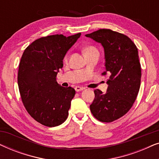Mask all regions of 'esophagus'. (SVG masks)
I'll return each mask as SVG.
<instances>
[{
	"mask_svg": "<svg viewBox=\"0 0 159 159\" xmlns=\"http://www.w3.org/2000/svg\"><path fill=\"white\" fill-rule=\"evenodd\" d=\"M75 90L77 91V92H80V91H81V90H84V88L83 87H80V86H76L75 88Z\"/></svg>",
	"mask_w": 159,
	"mask_h": 159,
	"instance_id": "34e87169",
	"label": "esophagus"
}]
</instances>
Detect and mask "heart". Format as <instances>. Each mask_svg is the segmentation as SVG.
<instances>
[{"instance_id":"heart-1","label":"heart","mask_w":159,"mask_h":159,"mask_svg":"<svg viewBox=\"0 0 159 159\" xmlns=\"http://www.w3.org/2000/svg\"><path fill=\"white\" fill-rule=\"evenodd\" d=\"M98 53V49L94 46L90 45V46L87 47L86 48L84 49V54H85V55L86 54H90V53ZM67 58H68V56L66 55V56H65V60H66Z\"/></svg>"}]
</instances>
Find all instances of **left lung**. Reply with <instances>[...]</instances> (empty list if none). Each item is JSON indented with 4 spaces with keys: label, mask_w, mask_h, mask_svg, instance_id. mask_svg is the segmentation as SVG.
Returning a JSON list of instances; mask_svg holds the SVG:
<instances>
[{
    "label": "left lung",
    "mask_w": 159,
    "mask_h": 159,
    "mask_svg": "<svg viewBox=\"0 0 159 159\" xmlns=\"http://www.w3.org/2000/svg\"><path fill=\"white\" fill-rule=\"evenodd\" d=\"M101 43L105 52L108 77L107 92L94 90L95 100L90 106L93 116L102 122H112L129 111L140 87L141 66L138 48L125 34L101 29L85 35Z\"/></svg>",
    "instance_id": "8db88e82"
}]
</instances>
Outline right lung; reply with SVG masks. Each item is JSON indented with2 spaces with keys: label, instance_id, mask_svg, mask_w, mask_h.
<instances>
[{
  "label": "right lung",
  "instance_id": "right-lung-1",
  "mask_svg": "<svg viewBox=\"0 0 159 159\" xmlns=\"http://www.w3.org/2000/svg\"><path fill=\"white\" fill-rule=\"evenodd\" d=\"M80 35L43 37L27 46L21 58L18 86L21 101L28 114L46 127L61 125L68 117L75 90L58 84L56 76L66 52Z\"/></svg>",
  "mask_w": 159,
  "mask_h": 159
}]
</instances>
